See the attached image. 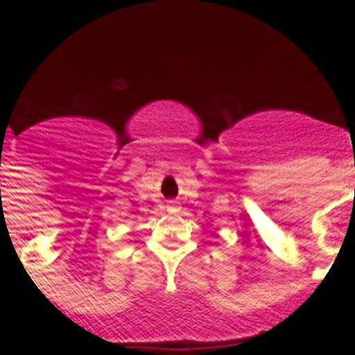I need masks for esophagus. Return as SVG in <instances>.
Instances as JSON below:
<instances>
[{
    "label": "esophagus",
    "instance_id": "esophagus-1",
    "mask_svg": "<svg viewBox=\"0 0 355 355\" xmlns=\"http://www.w3.org/2000/svg\"><path fill=\"white\" fill-rule=\"evenodd\" d=\"M167 209L168 211H175V209H178V205H175L174 200H171V202L167 205Z\"/></svg>",
    "mask_w": 355,
    "mask_h": 355
}]
</instances>
